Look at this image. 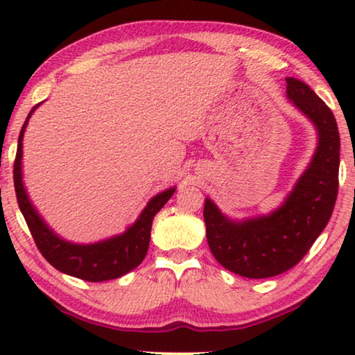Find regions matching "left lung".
<instances>
[{"label": "left lung", "instance_id": "left-lung-1", "mask_svg": "<svg viewBox=\"0 0 355 355\" xmlns=\"http://www.w3.org/2000/svg\"><path fill=\"white\" fill-rule=\"evenodd\" d=\"M286 84L288 98L318 132L309 168L281 207L268 215L234 221L208 197L203 207L213 257L226 270L245 278H271L297 265L328 225L338 197L341 142L336 119L305 82L288 77Z\"/></svg>", "mask_w": 355, "mask_h": 355}]
</instances>
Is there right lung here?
<instances>
[{
    "mask_svg": "<svg viewBox=\"0 0 355 355\" xmlns=\"http://www.w3.org/2000/svg\"><path fill=\"white\" fill-rule=\"evenodd\" d=\"M38 106L40 103L33 106L22 125L21 134H19L16 162H14V189H16L17 203L26 218L33 241L48 263L61 273L92 281V283L121 278L142 263L148 250L153 218L171 198L176 187L166 189L150 198L147 207L144 208L134 225H130L123 234L94 242V244H74V242L62 239L46 225L37 208L32 205L22 181V139L28 119Z\"/></svg>",
    "mask_w": 355,
    "mask_h": 355,
    "instance_id": "1",
    "label": "right lung"
}]
</instances>
